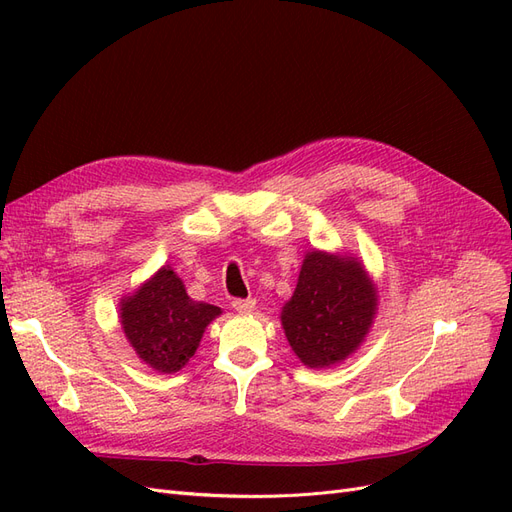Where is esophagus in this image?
Masks as SVG:
<instances>
[{"mask_svg":"<svg viewBox=\"0 0 512 512\" xmlns=\"http://www.w3.org/2000/svg\"><path fill=\"white\" fill-rule=\"evenodd\" d=\"M230 305L235 307L237 312H252V309L256 307V301L254 299H232Z\"/></svg>","mask_w":512,"mask_h":512,"instance_id":"obj_1","label":"esophagus"}]
</instances>
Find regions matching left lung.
I'll use <instances>...</instances> for the list:
<instances>
[{
    "label": "left lung",
    "instance_id": "8db88e82",
    "mask_svg": "<svg viewBox=\"0 0 512 512\" xmlns=\"http://www.w3.org/2000/svg\"><path fill=\"white\" fill-rule=\"evenodd\" d=\"M376 309V286L359 260L314 250L282 307V327L303 365L331 367L363 344Z\"/></svg>",
    "mask_w": 512,
    "mask_h": 512
}]
</instances>
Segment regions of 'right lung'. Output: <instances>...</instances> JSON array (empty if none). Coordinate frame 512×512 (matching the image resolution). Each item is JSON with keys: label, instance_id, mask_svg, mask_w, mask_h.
Returning a JSON list of instances; mask_svg holds the SVG:
<instances>
[{"label": "right lung", "instance_id": "obj_1", "mask_svg": "<svg viewBox=\"0 0 512 512\" xmlns=\"http://www.w3.org/2000/svg\"><path fill=\"white\" fill-rule=\"evenodd\" d=\"M222 309L194 301L185 292L181 277L162 267L138 288L121 299L119 318L138 359L160 374H175L188 363L203 337L207 324Z\"/></svg>", "mask_w": 512, "mask_h": 512}]
</instances>
